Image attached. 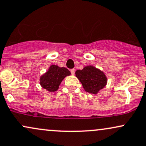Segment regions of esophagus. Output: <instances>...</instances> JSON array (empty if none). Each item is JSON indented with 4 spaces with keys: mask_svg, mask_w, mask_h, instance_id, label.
Wrapping results in <instances>:
<instances>
[{
    "mask_svg": "<svg viewBox=\"0 0 146 146\" xmlns=\"http://www.w3.org/2000/svg\"><path fill=\"white\" fill-rule=\"evenodd\" d=\"M75 70L74 69V68H73V69L71 70V73L72 75H74L75 74Z\"/></svg>",
    "mask_w": 146,
    "mask_h": 146,
    "instance_id": "1",
    "label": "esophagus"
}]
</instances>
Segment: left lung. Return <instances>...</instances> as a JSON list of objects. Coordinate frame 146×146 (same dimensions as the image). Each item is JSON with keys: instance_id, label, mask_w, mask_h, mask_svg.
<instances>
[{"instance_id": "1", "label": "left lung", "mask_w": 146, "mask_h": 146, "mask_svg": "<svg viewBox=\"0 0 146 146\" xmlns=\"http://www.w3.org/2000/svg\"><path fill=\"white\" fill-rule=\"evenodd\" d=\"M75 76L82 83L86 92L96 94L106 86L108 78L103 71L94 66H84L75 71Z\"/></svg>"}]
</instances>
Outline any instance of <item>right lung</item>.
I'll list each match as a JSON object with an SVG mask.
<instances>
[{
    "instance_id": "1",
    "label": "right lung",
    "mask_w": 146,
    "mask_h": 146,
    "mask_svg": "<svg viewBox=\"0 0 146 146\" xmlns=\"http://www.w3.org/2000/svg\"><path fill=\"white\" fill-rule=\"evenodd\" d=\"M70 75L71 72L66 68L52 64L40 78V85L49 92H55L58 89L64 78Z\"/></svg>"
}]
</instances>
